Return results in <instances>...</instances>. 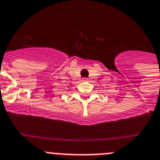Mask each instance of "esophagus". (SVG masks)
I'll list each match as a JSON object with an SVG mask.
<instances>
[{"label":"esophagus","instance_id":"obj_1","mask_svg":"<svg viewBox=\"0 0 160 160\" xmlns=\"http://www.w3.org/2000/svg\"><path fill=\"white\" fill-rule=\"evenodd\" d=\"M88 79H87V78H83V79H82V80H83V81H88Z\"/></svg>","mask_w":160,"mask_h":160}]
</instances>
